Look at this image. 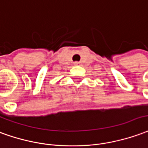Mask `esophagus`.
I'll use <instances>...</instances> for the list:
<instances>
[{
    "instance_id": "obj_1",
    "label": "esophagus",
    "mask_w": 148,
    "mask_h": 148,
    "mask_svg": "<svg viewBox=\"0 0 148 148\" xmlns=\"http://www.w3.org/2000/svg\"><path fill=\"white\" fill-rule=\"evenodd\" d=\"M74 64H75V65H79V62H78V61H76V62H74Z\"/></svg>"
}]
</instances>
